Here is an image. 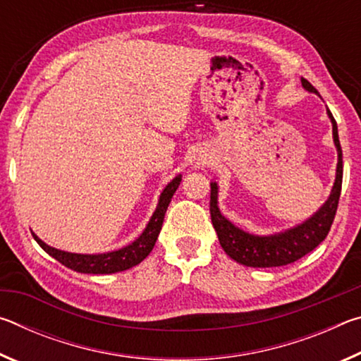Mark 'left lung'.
<instances>
[{
    "label": "left lung",
    "mask_w": 361,
    "mask_h": 361,
    "mask_svg": "<svg viewBox=\"0 0 361 361\" xmlns=\"http://www.w3.org/2000/svg\"><path fill=\"white\" fill-rule=\"evenodd\" d=\"M301 82L305 90L319 94L307 79L301 78ZM326 113L328 118L331 119L333 142L336 149H338L336 180L326 202L301 224L271 235L250 234V232L237 228L235 224H232L228 218L221 215V212L218 209V185L210 183V215L213 228L216 231L218 240L221 243L226 255L239 262V264L248 267L286 266L310 253L325 240L334 221L336 210H338L342 186V149L338 135V124H336L329 109H326Z\"/></svg>",
    "instance_id": "obj_1"
}]
</instances>
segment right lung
Masks as SVG:
<instances>
[{"label":"right lung","mask_w":361,"mask_h":361,"mask_svg":"<svg viewBox=\"0 0 361 361\" xmlns=\"http://www.w3.org/2000/svg\"><path fill=\"white\" fill-rule=\"evenodd\" d=\"M181 175L175 176V178L164 188L159 197V204L156 207V212L152 213L149 223L146 224L145 231L138 239L133 240L129 245L124 248L114 250V252L108 253H99V255H81V253H70L62 252L54 247H49L47 243L42 242L38 235L33 232L35 240L38 242V245L49 253L52 258H56L59 262H62L63 266L73 269V271L81 272V274H114L121 271H127L133 266H137L142 262L146 256L151 253V250L154 248V243L157 240L159 232L162 229L164 216H166L167 207L172 200L173 194L180 186Z\"/></svg>","instance_id":"right-lung-1"}]
</instances>
